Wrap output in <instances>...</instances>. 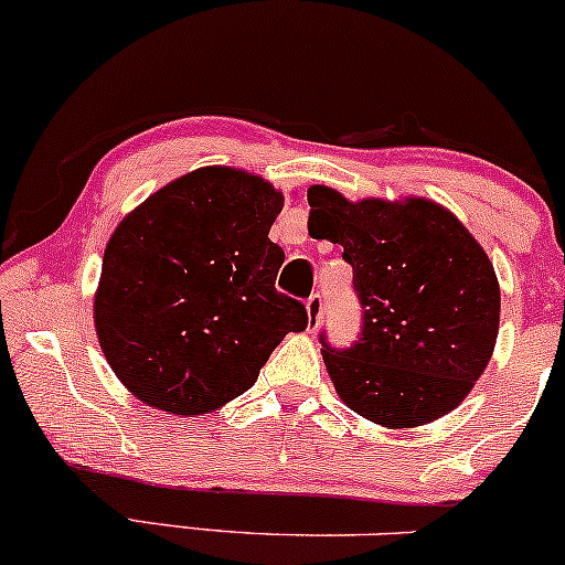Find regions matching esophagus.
<instances>
[{
  "instance_id": "34e87169",
  "label": "esophagus",
  "mask_w": 565,
  "mask_h": 565,
  "mask_svg": "<svg viewBox=\"0 0 565 565\" xmlns=\"http://www.w3.org/2000/svg\"><path fill=\"white\" fill-rule=\"evenodd\" d=\"M306 315H309V327L311 330H317L319 319L324 315V301H322V294H311L306 298Z\"/></svg>"
}]
</instances>
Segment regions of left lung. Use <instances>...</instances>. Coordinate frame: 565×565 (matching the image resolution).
I'll list each match as a JSON object with an SVG mask.
<instances>
[{"label": "left lung", "mask_w": 565, "mask_h": 565, "mask_svg": "<svg viewBox=\"0 0 565 565\" xmlns=\"http://www.w3.org/2000/svg\"><path fill=\"white\" fill-rule=\"evenodd\" d=\"M309 233L343 246L361 335L324 364L338 395L382 427L440 419L475 387L500 322L495 269L461 222L427 199L359 204L309 188Z\"/></svg>", "instance_id": "left-lung-1"}]
</instances>
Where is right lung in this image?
Here are the masks:
<instances>
[{
  "label": "right lung",
  "instance_id": "right-lung-1",
  "mask_svg": "<svg viewBox=\"0 0 565 565\" xmlns=\"http://www.w3.org/2000/svg\"><path fill=\"white\" fill-rule=\"evenodd\" d=\"M282 209L262 178L204 167L130 212L104 250L94 301L109 366L136 398L199 416L254 385L306 306L275 288Z\"/></svg>",
  "mask_w": 565,
  "mask_h": 565
}]
</instances>
